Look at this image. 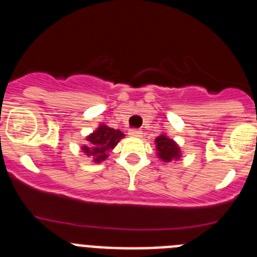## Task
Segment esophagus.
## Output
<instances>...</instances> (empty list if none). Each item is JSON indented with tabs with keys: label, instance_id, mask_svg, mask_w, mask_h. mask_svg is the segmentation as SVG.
Wrapping results in <instances>:
<instances>
[{
	"label": "esophagus",
	"instance_id": "34e87169",
	"mask_svg": "<svg viewBox=\"0 0 257 257\" xmlns=\"http://www.w3.org/2000/svg\"><path fill=\"white\" fill-rule=\"evenodd\" d=\"M128 135L133 136V138H142L143 131L142 130H138V128H131V130L128 131Z\"/></svg>",
	"mask_w": 257,
	"mask_h": 257
}]
</instances>
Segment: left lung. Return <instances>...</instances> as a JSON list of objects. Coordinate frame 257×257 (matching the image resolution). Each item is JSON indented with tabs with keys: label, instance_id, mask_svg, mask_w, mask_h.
<instances>
[{
	"label": "left lung",
	"instance_id": "left-lung-1",
	"mask_svg": "<svg viewBox=\"0 0 257 257\" xmlns=\"http://www.w3.org/2000/svg\"><path fill=\"white\" fill-rule=\"evenodd\" d=\"M154 143H156L157 157L162 162L170 163L172 161H178L181 158V151L178 143L170 139L166 134H161L158 138H156Z\"/></svg>",
	"mask_w": 257,
	"mask_h": 257
}]
</instances>
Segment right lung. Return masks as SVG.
Returning <instances> with one entry per match:
<instances>
[{
  "label": "right lung",
  "mask_w": 257,
  "mask_h": 257,
  "mask_svg": "<svg viewBox=\"0 0 257 257\" xmlns=\"http://www.w3.org/2000/svg\"><path fill=\"white\" fill-rule=\"evenodd\" d=\"M124 138V134L119 130L110 128L106 124H99L96 130L86 136L87 144L82 145L83 153L92 158L94 163H100L105 161L109 156V152L114 149L118 142Z\"/></svg>",
  "instance_id": "right-lung-1"
}]
</instances>
